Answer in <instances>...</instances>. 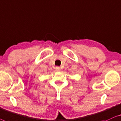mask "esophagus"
I'll use <instances>...</instances> for the list:
<instances>
[{
	"mask_svg": "<svg viewBox=\"0 0 121 121\" xmlns=\"http://www.w3.org/2000/svg\"><path fill=\"white\" fill-rule=\"evenodd\" d=\"M60 70H61V69H60V67H56V71L57 72H60Z\"/></svg>",
	"mask_w": 121,
	"mask_h": 121,
	"instance_id": "obj_1",
	"label": "esophagus"
}]
</instances>
